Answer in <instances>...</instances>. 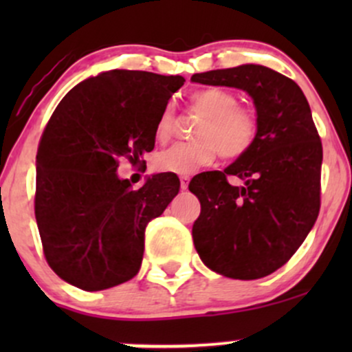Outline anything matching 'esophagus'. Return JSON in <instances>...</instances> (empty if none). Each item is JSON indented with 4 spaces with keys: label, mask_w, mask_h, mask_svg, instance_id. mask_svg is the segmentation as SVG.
<instances>
[{
    "label": "esophagus",
    "mask_w": 352,
    "mask_h": 352,
    "mask_svg": "<svg viewBox=\"0 0 352 352\" xmlns=\"http://www.w3.org/2000/svg\"><path fill=\"white\" fill-rule=\"evenodd\" d=\"M188 177L187 175H184V177H180V188L182 190H187L188 188Z\"/></svg>",
    "instance_id": "34e87169"
}]
</instances>
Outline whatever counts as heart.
Here are the masks:
<instances>
[{
    "label": "heart",
    "mask_w": 352,
    "mask_h": 352,
    "mask_svg": "<svg viewBox=\"0 0 352 352\" xmlns=\"http://www.w3.org/2000/svg\"><path fill=\"white\" fill-rule=\"evenodd\" d=\"M190 107L204 116L193 131L195 142L175 144L160 152L153 160L159 172L190 175L215 160L217 152L223 160H236L246 155L256 142L260 117L252 106L238 102L235 92L223 87H205L190 96ZM177 117L167 104L155 120L153 135L167 142L175 134Z\"/></svg>",
    "instance_id": "heart-1"
}]
</instances>
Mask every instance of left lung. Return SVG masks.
<instances>
[{
	"label": "left lung",
	"instance_id": "1",
	"mask_svg": "<svg viewBox=\"0 0 352 352\" xmlns=\"http://www.w3.org/2000/svg\"><path fill=\"white\" fill-rule=\"evenodd\" d=\"M193 82L243 89L260 132L246 155L223 172L190 182L200 200L192 228L201 261L235 280H258L296 253L321 207L322 145L305 94L293 79L256 64L192 76ZM245 180L243 188L228 182Z\"/></svg>",
	"mask_w": 352,
	"mask_h": 352
}]
</instances>
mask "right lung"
Wrapping results in <instances>:
<instances>
[{
    "label": "right lung",
    "instance_id": "1",
    "mask_svg": "<svg viewBox=\"0 0 352 352\" xmlns=\"http://www.w3.org/2000/svg\"><path fill=\"white\" fill-rule=\"evenodd\" d=\"M182 76L107 71L71 89L46 124L36 155L34 215L51 270L84 292L139 273L145 228L179 193L175 173L140 188L117 177L120 159L145 164L153 127Z\"/></svg>",
    "mask_w": 352,
    "mask_h": 352
}]
</instances>
